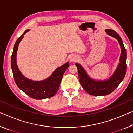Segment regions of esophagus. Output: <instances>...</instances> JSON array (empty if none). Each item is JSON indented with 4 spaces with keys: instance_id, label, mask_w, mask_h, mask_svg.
I'll return each instance as SVG.
<instances>
[{
    "instance_id": "esophagus-1",
    "label": "esophagus",
    "mask_w": 133,
    "mask_h": 133,
    "mask_svg": "<svg viewBox=\"0 0 133 133\" xmlns=\"http://www.w3.org/2000/svg\"><path fill=\"white\" fill-rule=\"evenodd\" d=\"M77 60H78V57H77V56H76V55H72V56H71L70 60L71 61V62H76V61H77Z\"/></svg>"
}]
</instances>
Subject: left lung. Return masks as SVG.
<instances>
[{
	"instance_id": "left-lung-1",
	"label": "left lung",
	"mask_w": 133,
	"mask_h": 133,
	"mask_svg": "<svg viewBox=\"0 0 133 133\" xmlns=\"http://www.w3.org/2000/svg\"><path fill=\"white\" fill-rule=\"evenodd\" d=\"M105 31L108 35L118 39L121 48L120 63L112 76L108 81H95L89 77L81 65L78 63L76 64L77 67L79 81L82 86L86 92L94 96L107 95L112 93L124 79L127 70V54L121 38L115 31L107 29Z\"/></svg>"
}]
</instances>
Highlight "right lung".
<instances>
[{"label":"right lung","mask_w":133,"mask_h":133,"mask_svg":"<svg viewBox=\"0 0 133 133\" xmlns=\"http://www.w3.org/2000/svg\"><path fill=\"white\" fill-rule=\"evenodd\" d=\"M29 30H26L19 37L15 44L13 53L11 57V67L15 82L20 89L31 98L35 99H43L55 95L60 87L63 75L69 63L67 62L62 66L58 67L48 79L43 81H33L25 77L20 72L16 65V57L18 45L24 37L25 34Z\"/></svg>","instance_id":"obj_1"}]
</instances>
